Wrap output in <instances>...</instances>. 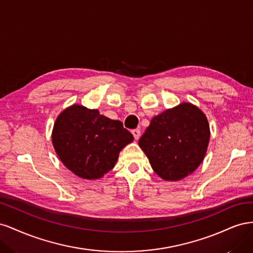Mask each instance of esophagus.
<instances>
[{
  "instance_id": "1",
  "label": "esophagus",
  "mask_w": 253,
  "mask_h": 253,
  "mask_svg": "<svg viewBox=\"0 0 253 253\" xmlns=\"http://www.w3.org/2000/svg\"><path fill=\"white\" fill-rule=\"evenodd\" d=\"M132 134H133V136H134V138H135L136 140H138L139 137H140V129H138V128L133 129Z\"/></svg>"
}]
</instances>
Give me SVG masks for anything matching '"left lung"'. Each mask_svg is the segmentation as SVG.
<instances>
[{
	"instance_id": "1",
	"label": "left lung",
	"mask_w": 253,
	"mask_h": 253,
	"mask_svg": "<svg viewBox=\"0 0 253 253\" xmlns=\"http://www.w3.org/2000/svg\"><path fill=\"white\" fill-rule=\"evenodd\" d=\"M209 140L210 126L204 112L181 102L153 118L138 144L160 178L177 181L203 163Z\"/></svg>"
}]
</instances>
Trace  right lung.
I'll return each instance as SVG.
<instances>
[{
    "label": "right lung",
    "instance_id": "add662e5",
    "mask_svg": "<svg viewBox=\"0 0 253 253\" xmlns=\"http://www.w3.org/2000/svg\"><path fill=\"white\" fill-rule=\"evenodd\" d=\"M133 140L121 121L80 104L61 112L51 133L53 149L61 162L83 179L101 178L115 167L120 151Z\"/></svg>",
    "mask_w": 253,
    "mask_h": 253
}]
</instances>
